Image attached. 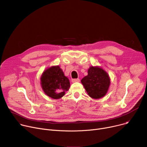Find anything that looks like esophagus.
<instances>
[{"mask_svg": "<svg viewBox=\"0 0 147 147\" xmlns=\"http://www.w3.org/2000/svg\"><path fill=\"white\" fill-rule=\"evenodd\" d=\"M80 79L79 78H77V79H72V82H80Z\"/></svg>", "mask_w": 147, "mask_h": 147, "instance_id": "esophagus-1", "label": "esophagus"}]
</instances>
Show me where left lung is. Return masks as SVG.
Masks as SVG:
<instances>
[{
  "label": "left lung",
  "mask_w": 147,
  "mask_h": 147,
  "mask_svg": "<svg viewBox=\"0 0 147 147\" xmlns=\"http://www.w3.org/2000/svg\"><path fill=\"white\" fill-rule=\"evenodd\" d=\"M81 82L89 96L98 99L106 94L110 84L108 74L98 66H91L88 75L84 77Z\"/></svg>",
  "instance_id": "8db88e82"
}]
</instances>
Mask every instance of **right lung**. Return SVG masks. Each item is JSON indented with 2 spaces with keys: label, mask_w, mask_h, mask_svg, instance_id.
I'll return each instance as SVG.
<instances>
[{
  "label": "right lung",
  "mask_w": 147,
  "mask_h": 147,
  "mask_svg": "<svg viewBox=\"0 0 147 147\" xmlns=\"http://www.w3.org/2000/svg\"><path fill=\"white\" fill-rule=\"evenodd\" d=\"M40 81L43 91L53 99L62 98L70 87L69 80L59 66H51L45 70Z\"/></svg>",
  "instance_id": "obj_1"
}]
</instances>
